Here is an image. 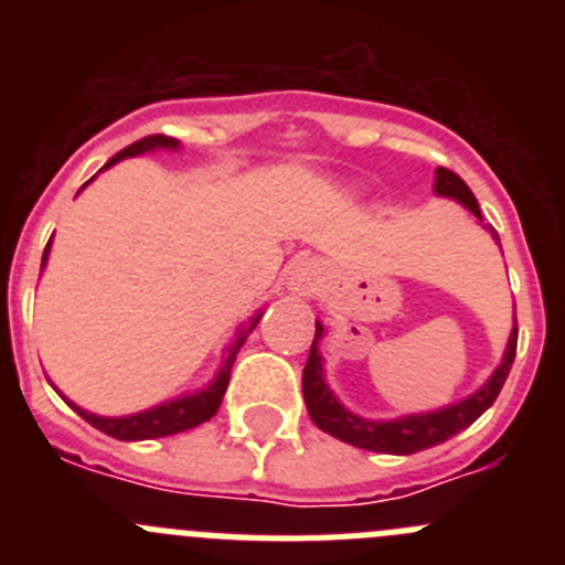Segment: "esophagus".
Returning a JSON list of instances; mask_svg holds the SVG:
<instances>
[{
	"instance_id": "1",
	"label": "esophagus",
	"mask_w": 565,
	"mask_h": 565,
	"mask_svg": "<svg viewBox=\"0 0 565 565\" xmlns=\"http://www.w3.org/2000/svg\"><path fill=\"white\" fill-rule=\"evenodd\" d=\"M288 291L297 294V297H313L319 291V268L313 259H299L288 268Z\"/></svg>"
}]
</instances>
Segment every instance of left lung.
Wrapping results in <instances>:
<instances>
[{
    "label": "left lung",
    "mask_w": 565,
    "mask_h": 565,
    "mask_svg": "<svg viewBox=\"0 0 565 565\" xmlns=\"http://www.w3.org/2000/svg\"><path fill=\"white\" fill-rule=\"evenodd\" d=\"M433 192H436L438 198L458 201L463 209H469V212L476 214L478 221H483L476 194L469 192L467 183H463L456 172H450V169H436V186H433ZM489 232H492V239L501 246L495 228H489ZM322 337H326V328H322V322H317L311 353H308L306 371H302V396H306V407L311 422L317 424L322 433H328V436L339 438V441L344 444H353L359 450L387 452V456H411V452L436 447V444L447 441V438H452L456 433L467 430L469 424L492 407V402H495L498 393H501L503 382H507L509 371H512V362H515L518 322L515 328H512V333H509L501 364H498L495 371H492V376H489L472 396L461 398V402L456 404H447V407H438V411L411 413V416L398 418H364L351 413L342 402H339L337 393L328 387L326 362H322V353H319Z\"/></svg>",
    "instance_id": "8db88e82"
}]
</instances>
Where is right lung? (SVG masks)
Returning a JSON list of instances; mask_svg holds the SVG:
<instances>
[{
	"instance_id": "1",
	"label": "right lung",
	"mask_w": 565,
	"mask_h": 565,
	"mask_svg": "<svg viewBox=\"0 0 565 565\" xmlns=\"http://www.w3.org/2000/svg\"><path fill=\"white\" fill-rule=\"evenodd\" d=\"M154 149H169V152H174V149H181V141L167 138V135H149V138H141V141L129 143V147L121 149V152L115 154V158H109V161L104 163V169L115 167V163L124 161V158H135V154L154 152ZM89 181H93V178H89ZM87 183H84V186H87ZM50 243H53V237H50ZM50 243H47V248H44L42 268H44V263H47ZM259 317H263V313H254V317L248 319V326L239 328L237 337L232 339V344H226V348H223L221 371L214 373L212 382H209L206 387H201V391L183 393V396L169 398V402H163V404H154V407H149V411L129 413V416H98V413L82 411L78 404H73L67 396H62V393H58V396H62L64 402H67L70 407H73V411L84 418V422H89L93 427H96V430L107 433V436L118 438V441H149V438L174 436V433H186V430H192V427H201V424L209 422V418L217 413V407H221L223 393H226V387H228V376H232L234 359H237V351L243 348V342L248 339V333L257 328Z\"/></svg>"
}]
</instances>
